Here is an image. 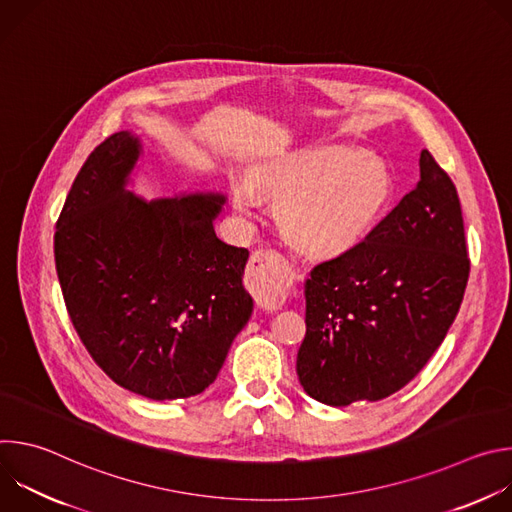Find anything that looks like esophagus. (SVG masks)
Instances as JSON below:
<instances>
[{
	"label": "esophagus",
	"mask_w": 512,
	"mask_h": 512,
	"mask_svg": "<svg viewBox=\"0 0 512 512\" xmlns=\"http://www.w3.org/2000/svg\"><path fill=\"white\" fill-rule=\"evenodd\" d=\"M249 289L257 306L265 310H277L287 298L285 287V263L279 253L271 249H255L247 269Z\"/></svg>",
	"instance_id": "esophagus-1"
}]
</instances>
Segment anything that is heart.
<instances>
[{"instance_id": "b5f03b06", "label": "heart", "mask_w": 512, "mask_h": 512, "mask_svg": "<svg viewBox=\"0 0 512 512\" xmlns=\"http://www.w3.org/2000/svg\"><path fill=\"white\" fill-rule=\"evenodd\" d=\"M253 183L279 198L277 214L285 237L316 255L356 247L377 227L395 196L387 164L348 148L316 150L263 166ZM254 187L249 180L233 186L239 212L259 208L261 196Z\"/></svg>"}]
</instances>
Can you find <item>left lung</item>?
<instances>
[{
    "mask_svg": "<svg viewBox=\"0 0 512 512\" xmlns=\"http://www.w3.org/2000/svg\"><path fill=\"white\" fill-rule=\"evenodd\" d=\"M419 172L364 241L306 279L296 371L320 403L393 395L425 367L460 310L470 275L460 198L427 150Z\"/></svg>",
    "mask_w": 512,
    "mask_h": 512,
    "instance_id": "8db88e82",
    "label": "left lung"
}]
</instances>
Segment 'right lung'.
<instances>
[{
    "instance_id": "1",
    "label": "right lung",
    "mask_w": 512,
    "mask_h": 512,
    "mask_svg": "<svg viewBox=\"0 0 512 512\" xmlns=\"http://www.w3.org/2000/svg\"><path fill=\"white\" fill-rule=\"evenodd\" d=\"M139 156V139L119 131L87 158L56 223V273L72 326L111 381L184 399L214 383L251 318L249 251L214 233L223 194L129 192Z\"/></svg>"
}]
</instances>
